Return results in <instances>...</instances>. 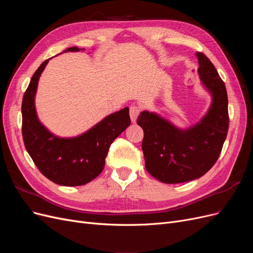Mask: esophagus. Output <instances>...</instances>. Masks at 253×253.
Listing matches in <instances>:
<instances>
[{
    "label": "esophagus",
    "instance_id": "esophagus-1",
    "mask_svg": "<svg viewBox=\"0 0 253 253\" xmlns=\"http://www.w3.org/2000/svg\"><path fill=\"white\" fill-rule=\"evenodd\" d=\"M139 113H140V109L137 105H132L131 108H129V117H131L132 122L136 121L137 117H138Z\"/></svg>",
    "mask_w": 253,
    "mask_h": 253
}]
</instances>
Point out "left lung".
Here are the masks:
<instances>
[{
	"label": "left lung",
	"instance_id": "8db88e82",
	"mask_svg": "<svg viewBox=\"0 0 253 253\" xmlns=\"http://www.w3.org/2000/svg\"><path fill=\"white\" fill-rule=\"evenodd\" d=\"M198 75L212 97L210 108L193 126L179 128L158 114L143 111L137 124L143 129L142 151L147 171L165 183L200 178L220 154L229 127L228 96L224 81L211 61L197 51Z\"/></svg>",
	"mask_w": 253,
	"mask_h": 253
}]
</instances>
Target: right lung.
Here are the masks:
<instances>
[{
    "label": "right lung",
    "mask_w": 253,
    "mask_h": 253,
    "mask_svg": "<svg viewBox=\"0 0 253 253\" xmlns=\"http://www.w3.org/2000/svg\"><path fill=\"white\" fill-rule=\"evenodd\" d=\"M84 48L70 47L63 52ZM48 60L35 72L22 101V135L38 169L61 186H82L96 178L104 168L110 145L131 124L128 108L106 116L85 133L63 138L50 133L38 118L35 97L38 82Z\"/></svg>",
    "instance_id": "add662e5"
}]
</instances>
